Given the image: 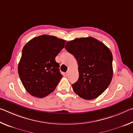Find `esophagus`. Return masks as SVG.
Here are the masks:
<instances>
[{
	"label": "esophagus",
	"instance_id": "34e87169",
	"mask_svg": "<svg viewBox=\"0 0 133 133\" xmlns=\"http://www.w3.org/2000/svg\"><path fill=\"white\" fill-rule=\"evenodd\" d=\"M69 71H67L66 72V76H67V75H69Z\"/></svg>",
	"mask_w": 133,
	"mask_h": 133
}]
</instances>
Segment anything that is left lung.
Returning <instances> with one entry per match:
<instances>
[{
	"label": "left lung",
	"mask_w": 133,
	"mask_h": 133,
	"mask_svg": "<svg viewBox=\"0 0 133 133\" xmlns=\"http://www.w3.org/2000/svg\"><path fill=\"white\" fill-rule=\"evenodd\" d=\"M64 48L75 56L78 63L79 77L72 84L73 91L85 100L101 95L109 87L113 75L110 49L92 37L67 42Z\"/></svg>",
	"instance_id": "8db88e82"
}]
</instances>
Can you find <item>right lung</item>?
I'll use <instances>...</instances> for the list:
<instances>
[{"label": "right lung", "instance_id": "obj_1", "mask_svg": "<svg viewBox=\"0 0 133 133\" xmlns=\"http://www.w3.org/2000/svg\"><path fill=\"white\" fill-rule=\"evenodd\" d=\"M64 40L49 35L34 37L22 50L18 73L26 91L43 98L55 90L63 75L55 57L64 48Z\"/></svg>", "mask_w": 133, "mask_h": 133}]
</instances>
